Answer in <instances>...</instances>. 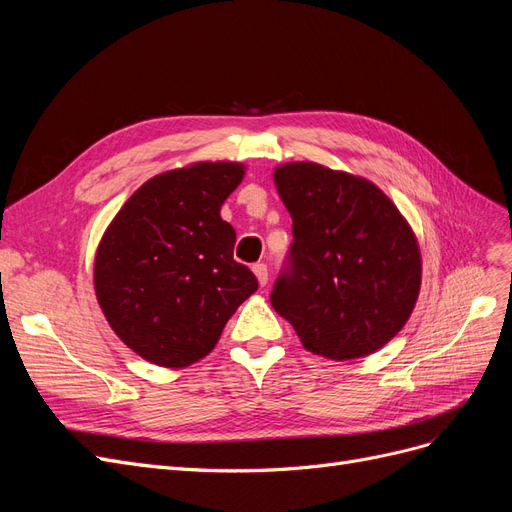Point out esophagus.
Instances as JSON below:
<instances>
[{
  "instance_id": "esophagus-1",
  "label": "esophagus",
  "mask_w": 512,
  "mask_h": 512,
  "mask_svg": "<svg viewBox=\"0 0 512 512\" xmlns=\"http://www.w3.org/2000/svg\"><path fill=\"white\" fill-rule=\"evenodd\" d=\"M252 271H254V275H256L258 284H260V286H267V282H269V269H267L265 262H256V265L252 267Z\"/></svg>"
}]
</instances>
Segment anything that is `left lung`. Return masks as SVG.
<instances>
[{
  "instance_id": "obj_1",
  "label": "left lung",
  "mask_w": 512,
  "mask_h": 512,
  "mask_svg": "<svg viewBox=\"0 0 512 512\" xmlns=\"http://www.w3.org/2000/svg\"><path fill=\"white\" fill-rule=\"evenodd\" d=\"M292 218V247L271 305L305 350L350 361L404 329L421 292V250L378 185L316 162L273 170Z\"/></svg>"
}]
</instances>
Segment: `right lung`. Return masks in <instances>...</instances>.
<instances>
[{
  "label": "right lung",
  "instance_id": "add662e5",
  "mask_svg": "<svg viewBox=\"0 0 512 512\" xmlns=\"http://www.w3.org/2000/svg\"><path fill=\"white\" fill-rule=\"evenodd\" d=\"M239 162H196L145 181L108 224L94 286L115 335L145 361L188 367L207 356L237 307L258 290L232 258L237 232L224 200Z\"/></svg>",
  "mask_w": 512,
  "mask_h": 512
}]
</instances>
